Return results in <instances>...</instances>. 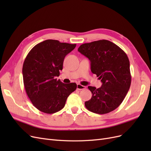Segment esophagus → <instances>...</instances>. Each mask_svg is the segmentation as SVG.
I'll return each instance as SVG.
<instances>
[{
  "instance_id": "1",
  "label": "esophagus",
  "mask_w": 151,
  "mask_h": 151,
  "mask_svg": "<svg viewBox=\"0 0 151 151\" xmlns=\"http://www.w3.org/2000/svg\"><path fill=\"white\" fill-rule=\"evenodd\" d=\"M86 88V87L84 86L81 85L80 84H77V89H79V90H82V89H84Z\"/></svg>"
}]
</instances>
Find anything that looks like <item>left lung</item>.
<instances>
[{
  "label": "left lung",
  "instance_id": "1",
  "mask_svg": "<svg viewBox=\"0 0 151 151\" xmlns=\"http://www.w3.org/2000/svg\"><path fill=\"white\" fill-rule=\"evenodd\" d=\"M78 51L91 62V70L101 79V88L88 86L92 97L85 102L89 111L106 114L120 106L131 84L130 62L116 45L102 40L81 45Z\"/></svg>",
  "mask_w": 151,
  "mask_h": 151
}]
</instances>
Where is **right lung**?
Masks as SVG:
<instances>
[{
	"mask_svg": "<svg viewBox=\"0 0 151 151\" xmlns=\"http://www.w3.org/2000/svg\"><path fill=\"white\" fill-rule=\"evenodd\" d=\"M76 46L47 40L35 45L27 55L22 66L24 88L33 106L40 111L52 114L61 110L68 96L76 89V83L64 84L56 79L65 57Z\"/></svg>",
	"mask_w": 151,
	"mask_h": 151,
	"instance_id": "right-lung-1",
	"label": "right lung"
}]
</instances>
